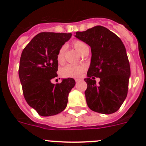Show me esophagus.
Instances as JSON below:
<instances>
[{
	"instance_id": "1",
	"label": "esophagus",
	"mask_w": 146,
	"mask_h": 146,
	"mask_svg": "<svg viewBox=\"0 0 146 146\" xmlns=\"http://www.w3.org/2000/svg\"><path fill=\"white\" fill-rule=\"evenodd\" d=\"M79 81H80V79H75V82H78Z\"/></svg>"
}]
</instances>
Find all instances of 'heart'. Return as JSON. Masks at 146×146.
<instances>
[{
    "label": "heart",
    "instance_id": "1",
    "mask_svg": "<svg viewBox=\"0 0 146 146\" xmlns=\"http://www.w3.org/2000/svg\"><path fill=\"white\" fill-rule=\"evenodd\" d=\"M72 45L76 50L81 54L83 55L86 51L89 50L88 45L81 40L75 39L72 42ZM64 51L65 47H61L59 49L57 53V61L58 64H63L64 61ZM86 67L84 65H73V64H67L66 66L62 68L60 70L61 75L64 77H80L85 72Z\"/></svg>",
    "mask_w": 146,
    "mask_h": 146
}]
</instances>
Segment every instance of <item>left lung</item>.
<instances>
[{
  "label": "left lung",
  "mask_w": 146,
  "mask_h": 146,
  "mask_svg": "<svg viewBox=\"0 0 146 146\" xmlns=\"http://www.w3.org/2000/svg\"><path fill=\"white\" fill-rule=\"evenodd\" d=\"M75 36L91 47V65L85 79L86 102L91 110L112 114L121 108L127 96L130 66L121 38L108 28L97 25ZM95 77L100 81L96 85Z\"/></svg>",
  "instance_id": "obj_1"
}]
</instances>
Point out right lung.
<instances>
[{"label": "right lung", "mask_w": 146, "mask_h": 146, "mask_svg": "<svg viewBox=\"0 0 146 146\" xmlns=\"http://www.w3.org/2000/svg\"><path fill=\"white\" fill-rule=\"evenodd\" d=\"M72 33L42 32L35 36L22 52L19 77L27 103L42 116L61 113L68 102V96L75 86L73 78L52 84L57 77L59 49Z\"/></svg>", "instance_id": "right-lung-1"}]
</instances>
